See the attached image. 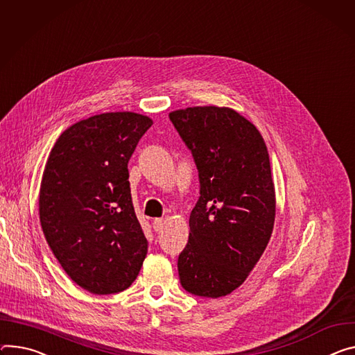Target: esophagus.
Wrapping results in <instances>:
<instances>
[{
    "instance_id": "obj_1",
    "label": "esophagus",
    "mask_w": 355,
    "mask_h": 355,
    "mask_svg": "<svg viewBox=\"0 0 355 355\" xmlns=\"http://www.w3.org/2000/svg\"><path fill=\"white\" fill-rule=\"evenodd\" d=\"M163 228H164V219L155 218V219L153 220V230H154L155 232H159Z\"/></svg>"
}]
</instances>
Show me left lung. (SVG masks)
<instances>
[{"mask_svg":"<svg viewBox=\"0 0 355 355\" xmlns=\"http://www.w3.org/2000/svg\"><path fill=\"white\" fill-rule=\"evenodd\" d=\"M170 120L200 178L188 243L178 256L180 282L191 295L227 296L246 280L273 231L269 153L259 130L228 107H187Z\"/></svg>","mask_w":355,"mask_h":355,"instance_id":"left-lung-1","label":"left lung"}]
</instances>
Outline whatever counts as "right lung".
<instances>
[{
	"label": "right lung",
	"mask_w": 355,
	"mask_h": 355,
	"mask_svg": "<svg viewBox=\"0 0 355 355\" xmlns=\"http://www.w3.org/2000/svg\"><path fill=\"white\" fill-rule=\"evenodd\" d=\"M151 124L132 112L92 116L67 128L49 154L41 227L63 270L90 293L123 292L147 254L127 164Z\"/></svg>",
	"instance_id": "obj_1"
}]
</instances>
